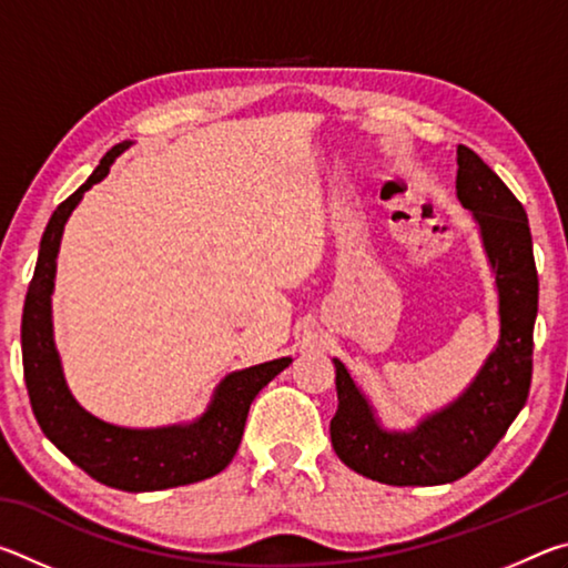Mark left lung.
<instances>
[{"label":"left lung","mask_w":568,"mask_h":568,"mask_svg":"<svg viewBox=\"0 0 568 568\" xmlns=\"http://www.w3.org/2000/svg\"><path fill=\"white\" fill-rule=\"evenodd\" d=\"M456 197L474 215L498 297V341L474 381L413 428L383 426L376 406L333 358L338 410L331 440L355 474L388 486L454 484L496 448L531 386L538 275L524 205L466 145L456 148Z\"/></svg>","instance_id":"8db88e82"}]
</instances>
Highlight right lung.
Listing matches in <instances>:
<instances>
[{
	"label": "right lung",
	"mask_w": 568,
	"mask_h": 568,
	"mask_svg": "<svg viewBox=\"0 0 568 568\" xmlns=\"http://www.w3.org/2000/svg\"><path fill=\"white\" fill-rule=\"evenodd\" d=\"M130 145V140L114 145L88 182L72 192L47 223L22 313V363L34 418L44 436L100 484L142 494L195 484L220 474L243 440L250 403L293 358H275L227 373L215 386L207 408L187 423L158 428L114 426L77 403L67 386L54 343L52 293L57 255L72 210L80 205L84 192L108 178L112 162Z\"/></svg>",
	"instance_id": "1"
}]
</instances>
